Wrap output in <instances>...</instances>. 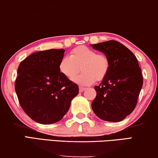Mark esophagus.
<instances>
[{"instance_id": "esophagus-1", "label": "esophagus", "mask_w": 158, "mask_h": 158, "mask_svg": "<svg viewBox=\"0 0 158 158\" xmlns=\"http://www.w3.org/2000/svg\"><path fill=\"white\" fill-rule=\"evenodd\" d=\"M85 90V88H83V87H80L79 88V91H80V93H82V92H83V91Z\"/></svg>"}]
</instances>
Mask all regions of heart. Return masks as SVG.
Here are the masks:
<instances>
[{"label": "heart", "mask_w": 158, "mask_h": 158, "mask_svg": "<svg viewBox=\"0 0 158 158\" xmlns=\"http://www.w3.org/2000/svg\"><path fill=\"white\" fill-rule=\"evenodd\" d=\"M110 60L103 53H97L95 50L81 45L70 51V57L65 56L58 65L59 71L67 78H72L81 67V73L73 78L81 85H90L95 81L106 78L110 70Z\"/></svg>", "instance_id": "1"}]
</instances>
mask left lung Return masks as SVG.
<instances>
[{
    "mask_svg": "<svg viewBox=\"0 0 158 158\" xmlns=\"http://www.w3.org/2000/svg\"><path fill=\"white\" fill-rule=\"evenodd\" d=\"M90 46L103 52L110 64L106 78L94 87L97 95L91 105L92 109L102 120L120 122L135 108L143 87V75L138 59L127 47L116 40Z\"/></svg>",
    "mask_w": 158,
    "mask_h": 158,
    "instance_id": "1",
    "label": "left lung"
}]
</instances>
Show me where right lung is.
<instances>
[{"label": "right lung", "mask_w": 158, "mask_h": 158, "mask_svg": "<svg viewBox=\"0 0 158 158\" xmlns=\"http://www.w3.org/2000/svg\"><path fill=\"white\" fill-rule=\"evenodd\" d=\"M65 51L51 49L34 52L18 66L15 90L19 103L28 116L40 124L60 120L78 94V85L59 71Z\"/></svg>", "instance_id": "obj_1"}]
</instances>
